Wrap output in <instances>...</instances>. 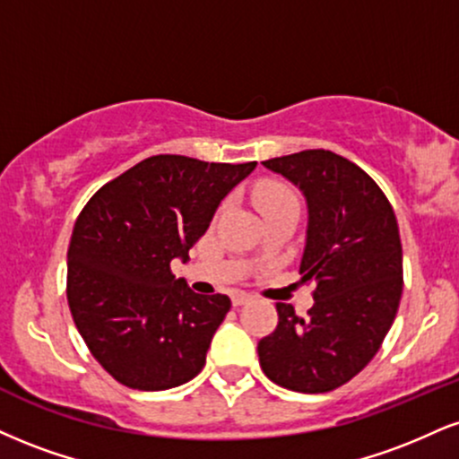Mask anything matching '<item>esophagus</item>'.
I'll list each match as a JSON object with an SVG mask.
<instances>
[{
    "instance_id": "obj_1",
    "label": "esophagus",
    "mask_w": 459,
    "mask_h": 459,
    "mask_svg": "<svg viewBox=\"0 0 459 459\" xmlns=\"http://www.w3.org/2000/svg\"><path fill=\"white\" fill-rule=\"evenodd\" d=\"M250 299H252V295H247V292H244V290H237V292H233V297H230L233 306H244V303Z\"/></svg>"
}]
</instances>
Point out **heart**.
I'll return each mask as SVG.
<instances>
[{
  "label": "heart",
  "mask_w": 459,
  "mask_h": 459,
  "mask_svg": "<svg viewBox=\"0 0 459 459\" xmlns=\"http://www.w3.org/2000/svg\"><path fill=\"white\" fill-rule=\"evenodd\" d=\"M256 203L261 209L278 205H297L295 192L282 181H263L256 187Z\"/></svg>",
  "instance_id": "obj_1"
}]
</instances>
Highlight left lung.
I'll use <instances>...</instances> for the list:
<instances>
[{"label": "left lung", "mask_w": 459, "mask_h": 459, "mask_svg": "<svg viewBox=\"0 0 459 459\" xmlns=\"http://www.w3.org/2000/svg\"><path fill=\"white\" fill-rule=\"evenodd\" d=\"M307 205L299 272L316 282L314 306L297 316L278 303V327L258 342L264 377L299 394L349 383L377 355L402 297V244L394 207L377 181L351 160L306 149L264 160Z\"/></svg>", "instance_id": "8db88e82"}]
</instances>
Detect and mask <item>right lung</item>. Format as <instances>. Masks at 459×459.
Wrapping results in <instances>:
<instances>
[{"label": "right lung", "mask_w": 459, "mask_h": 459, "mask_svg": "<svg viewBox=\"0 0 459 459\" xmlns=\"http://www.w3.org/2000/svg\"><path fill=\"white\" fill-rule=\"evenodd\" d=\"M256 162L152 156L90 198L68 247V306L96 361L130 389L179 387L201 372L230 299L196 295L187 261L215 209Z\"/></svg>", "instance_id": "add662e5"}]
</instances>
